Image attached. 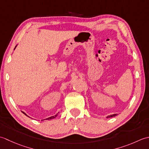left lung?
<instances>
[{
	"instance_id": "1",
	"label": "left lung",
	"mask_w": 149,
	"mask_h": 149,
	"mask_svg": "<svg viewBox=\"0 0 149 149\" xmlns=\"http://www.w3.org/2000/svg\"><path fill=\"white\" fill-rule=\"evenodd\" d=\"M116 114H112V115H110V116H108L107 118H111V117H113V116H116Z\"/></svg>"
}]
</instances>
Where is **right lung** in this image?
Returning <instances> with one entry per match:
<instances>
[{"label":"right lung","mask_w":149,"mask_h":149,"mask_svg":"<svg viewBox=\"0 0 149 149\" xmlns=\"http://www.w3.org/2000/svg\"><path fill=\"white\" fill-rule=\"evenodd\" d=\"M17 47V46H16ZM22 113H23V114H25L26 115V116H28V115H27L25 113H24V112H23V111H22ZM58 116V114H56V115H54V116H51V117H49V118H46V119H45V120H51V119H53V118H55V117H56Z\"/></svg>","instance_id":"obj_1"}]
</instances>
